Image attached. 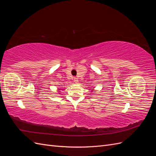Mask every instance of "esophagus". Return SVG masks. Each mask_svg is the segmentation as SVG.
<instances>
[{
    "instance_id": "obj_1",
    "label": "esophagus",
    "mask_w": 156,
    "mask_h": 156,
    "mask_svg": "<svg viewBox=\"0 0 156 156\" xmlns=\"http://www.w3.org/2000/svg\"><path fill=\"white\" fill-rule=\"evenodd\" d=\"M73 81L75 82V83H78V82H79L78 79L76 77H73Z\"/></svg>"
}]
</instances>
